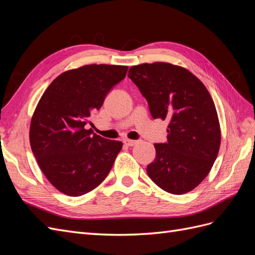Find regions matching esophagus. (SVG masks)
Wrapping results in <instances>:
<instances>
[{
    "instance_id": "34e87169",
    "label": "esophagus",
    "mask_w": 255,
    "mask_h": 255,
    "mask_svg": "<svg viewBox=\"0 0 255 255\" xmlns=\"http://www.w3.org/2000/svg\"><path fill=\"white\" fill-rule=\"evenodd\" d=\"M136 140H130V139H125V141H123V143H125L127 146H133L136 144Z\"/></svg>"
}]
</instances>
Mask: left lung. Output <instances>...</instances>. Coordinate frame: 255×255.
<instances>
[{
  "label": "left lung",
  "mask_w": 255,
  "mask_h": 255,
  "mask_svg": "<svg viewBox=\"0 0 255 255\" xmlns=\"http://www.w3.org/2000/svg\"><path fill=\"white\" fill-rule=\"evenodd\" d=\"M128 78L146 99L154 119H168V141L155 143L146 167L150 179L173 195L201 183L217 158L221 130L217 111L203 83L187 69L169 63L133 66Z\"/></svg>",
  "instance_id": "8db88e82"
}]
</instances>
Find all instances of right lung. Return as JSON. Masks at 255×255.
<instances>
[{"label":"right lung","mask_w":255,"mask_h":255,"mask_svg":"<svg viewBox=\"0 0 255 255\" xmlns=\"http://www.w3.org/2000/svg\"><path fill=\"white\" fill-rule=\"evenodd\" d=\"M128 66L86 65L59 74L43 92L29 127L30 148L54 187L70 197L87 194L110 173L122 142L85 126Z\"/></svg>","instance_id":"add662e5"}]
</instances>
